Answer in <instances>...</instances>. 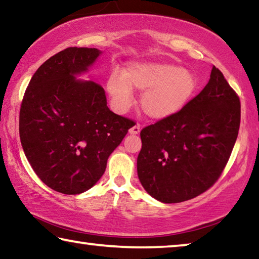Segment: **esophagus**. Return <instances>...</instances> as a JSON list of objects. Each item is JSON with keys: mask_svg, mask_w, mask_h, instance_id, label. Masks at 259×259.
Returning <instances> with one entry per match:
<instances>
[{"mask_svg": "<svg viewBox=\"0 0 259 259\" xmlns=\"http://www.w3.org/2000/svg\"><path fill=\"white\" fill-rule=\"evenodd\" d=\"M139 133H140V124L139 123H136L135 125H133L129 129V134H131V135H137Z\"/></svg>", "mask_w": 259, "mask_h": 259, "instance_id": "34e87169", "label": "esophagus"}]
</instances>
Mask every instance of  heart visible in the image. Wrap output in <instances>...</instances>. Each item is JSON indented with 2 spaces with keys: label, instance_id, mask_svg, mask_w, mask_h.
<instances>
[{
  "label": "heart",
  "instance_id": "heart-1",
  "mask_svg": "<svg viewBox=\"0 0 259 259\" xmlns=\"http://www.w3.org/2000/svg\"><path fill=\"white\" fill-rule=\"evenodd\" d=\"M107 91L116 109L123 112L130 106L131 91H144L140 108L153 120L175 115L190 103L198 90V78L192 72L168 63H134L123 75L112 73Z\"/></svg>",
  "mask_w": 259,
  "mask_h": 259
}]
</instances>
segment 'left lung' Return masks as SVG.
Instances as JSON below:
<instances>
[{
  "mask_svg": "<svg viewBox=\"0 0 259 259\" xmlns=\"http://www.w3.org/2000/svg\"><path fill=\"white\" fill-rule=\"evenodd\" d=\"M240 120L239 96L213 66L207 85L181 112L140 131L137 171L146 192L178 203L209 190L229 162Z\"/></svg>",
  "mask_w": 259,
  "mask_h": 259,
  "instance_id": "left-lung-1",
  "label": "left lung"
}]
</instances>
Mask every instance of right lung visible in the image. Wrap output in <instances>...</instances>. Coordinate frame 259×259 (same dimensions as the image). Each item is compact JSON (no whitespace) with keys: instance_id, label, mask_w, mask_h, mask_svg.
Returning <instances> with one entry per match:
<instances>
[{"instance_id":"1","label":"right lung","mask_w":259,"mask_h":259,"mask_svg":"<svg viewBox=\"0 0 259 259\" xmlns=\"http://www.w3.org/2000/svg\"><path fill=\"white\" fill-rule=\"evenodd\" d=\"M100 55L67 48L45 61L26 88L19 113L25 155L37 177L56 192L80 194L93 187L133 120L107 107L103 87L73 75Z\"/></svg>"}]
</instances>
